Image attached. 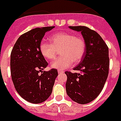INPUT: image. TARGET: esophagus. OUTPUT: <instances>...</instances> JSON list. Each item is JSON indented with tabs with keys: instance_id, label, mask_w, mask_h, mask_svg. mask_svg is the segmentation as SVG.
Listing matches in <instances>:
<instances>
[{
	"instance_id": "obj_1",
	"label": "esophagus",
	"mask_w": 121,
	"mask_h": 121,
	"mask_svg": "<svg viewBox=\"0 0 121 121\" xmlns=\"http://www.w3.org/2000/svg\"><path fill=\"white\" fill-rule=\"evenodd\" d=\"M58 73H64V71L61 70H58Z\"/></svg>"
}]
</instances>
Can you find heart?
I'll use <instances>...</instances> for the list:
<instances>
[{"instance_id": "heart-1", "label": "heart", "mask_w": 121, "mask_h": 121, "mask_svg": "<svg viewBox=\"0 0 121 121\" xmlns=\"http://www.w3.org/2000/svg\"><path fill=\"white\" fill-rule=\"evenodd\" d=\"M49 40L51 43L42 42L40 45V53L45 59L53 60L56 56V50L61 49V56L51 62V68L65 70L83 58L86 48L83 38L68 32H58L52 35Z\"/></svg>"}]
</instances>
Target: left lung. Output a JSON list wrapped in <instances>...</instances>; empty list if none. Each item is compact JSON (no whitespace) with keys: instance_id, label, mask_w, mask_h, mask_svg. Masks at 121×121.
Instances as JSON below:
<instances>
[{"instance_id":"1","label":"left lung","mask_w":121,"mask_h":121,"mask_svg":"<svg viewBox=\"0 0 121 121\" xmlns=\"http://www.w3.org/2000/svg\"><path fill=\"white\" fill-rule=\"evenodd\" d=\"M69 28L81 32L86 48L83 58L73 68L81 73L65 72L67 76L66 90L73 101L85 104L100 95L108 78L109 66L108 47L96 32L86 26H70Z\"/></svg>"}]
</instances>
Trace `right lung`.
<instances>
[{
    "label": "right lung",
    "mask_w": 121,
    "mask_h": 121,
    "mask_svg": "<svg viewBox=\"0 0 121 121\" xmlns=\"http://www.w3.org/2000/svg\"><path fill=\"white\" fill-rule=\"evenodd\" d=\"M55 26L33 29L24 33L14 44L10 56L11 76L15 90L32 104L42 103L51 95L57 70L43 71L48 63L40 52V45L47 31Z\"/></svg>",
    "instance_id": "right-lung-1"
}]
</instances>
